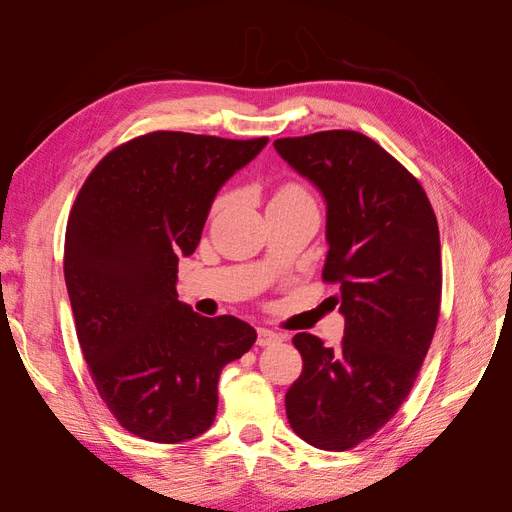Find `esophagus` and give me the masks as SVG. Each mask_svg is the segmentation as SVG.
<instances>
[{
  "instance_id": "esophagus-1",
  "label": "esophagus",
  "mask_w": 512,
  "mask_h": 512,
  "mask_svg": "<svg viewBox=\"0 0 512 512\" xmlns=\"http://www.w3.org/2000/svg\"><path fill=\"white\" fill-rule=\"evenodd\" d=\"M284 342V335H280V333H275V331H271V329H258V339H256V344L258 346H275V344H282Z\"/></svg>"
}]
</instances>
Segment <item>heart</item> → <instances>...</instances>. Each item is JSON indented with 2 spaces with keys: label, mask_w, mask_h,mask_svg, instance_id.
Returning a JSON list of instances; mask_svg holds the SVG:
<instances>
[{
  "label": "heart",
  "mask_w": 512,
  "mask_h": 512,
  "mask_svg": "<svg viewBox=\"0 0 512 512\" xmlns=\"http://www.w3.org/2000/svg\"><path fill=\"white\" fill-rule=\"evenodd\" d=\"M273 200H309V196L301 188V185H297V183H284V185H280V188H277ZM273 200H271V203H273ZM222 205H224V198H218V200H215L213 209L218 211Z\"/></svg>",
  "instance_id": "1"
}]
</instances>
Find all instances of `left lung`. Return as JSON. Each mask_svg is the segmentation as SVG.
I'll list each match as a JSON object with an SVG mask.
<instances>
[{
  "label": "left lung",
  "mask_w": 512,
  "mask_h": 512,
  "mask_svg": "<svg viewBox=\"0 0 512 512\" xmlns=\"http://www.w3.org/2000/svg\"><path fill=\"white\" fill-rule=\"evenodd\" d=\"M273 145L327 200L322 280L339 286L346 318L339 348L312 333L292 337L303 371L286 416L307 444L348 451L397 414L431 346L442 299L438 220L418 179L361 132Z\"/></svg>",
  "instance_id": "left-lung-1"
}]
</instances>
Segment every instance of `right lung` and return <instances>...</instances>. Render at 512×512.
I'll return each instance as SVG.
<instances>
[{
  "instance_id": "obj_1",
  "label": "right lung",
  "mask_w": 512,
  "mask_h": 512,
  "mask_svg": "<svg viewBox=\"0 0 512 512\" xmlns=\"http://www.w3.org/2000/svg\"><path fill=\"white\" fill-rule=\"evenodd\" d=\"M267 143L149 132L106 153L74 200L64 275L76 337L106 408L138 438L207 431L224 365L256 342L235 316L192 312L175 284L215 194Z\"/></svg>"
}]
</instances>
